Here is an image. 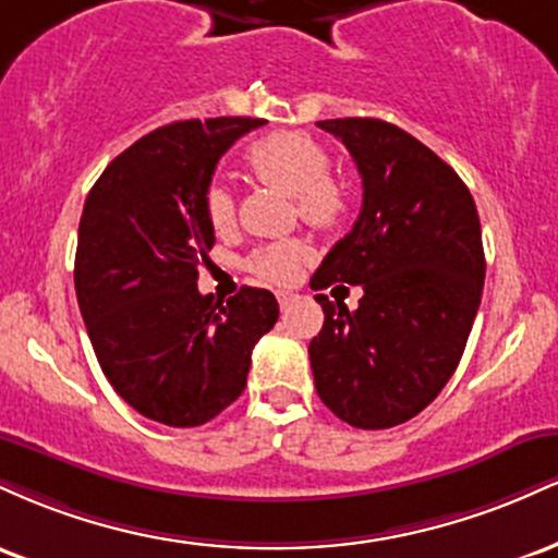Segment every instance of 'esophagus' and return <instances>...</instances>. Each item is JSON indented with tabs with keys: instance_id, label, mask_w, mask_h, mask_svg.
<instances>
[{
	"instance_id": "obj_1",
	"label": "esophagus",
	"mask_w": 558,
	"mask_h": 558,
	"mask_svg": "<svg viewBox=\"0 0 558 558\" xmlns=\"http://www.w3.org/2000/svg\"><path fill=\"white\" fill-rule=\"evenodd\" d=\"M293 301H296V293H291V291H278V304L283 306V310H286V306H291Z\"/></svg>"
}]
</instances>
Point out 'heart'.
I'll use <instances>...</instances> for the list:
<instances>
[{
    "instance_id": "heart-1",
    "label": "heart",
    "mask_w": 558,
    "mask_h": 558,
    "mask_svg": "<svg viewBox=\"0 0 558 558\" xmlns=\"http://www.w3.org/2000/svg\"><path fill=\"white\" fill-rule=\"evenodd\" d=\"M243 165L259 183L272 185L293 198L296 215L312 228H332L349 207V189L332 172L328 146L310 133L275 131L246 146ZM204 213L215 230L233 226L235 198L226 183L213 181L204 191ZM306 246L301 241H278L254 252L248 265L270 283L296 278Z\"/></svg>"
}]
</instances>
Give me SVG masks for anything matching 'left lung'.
Listing matches in <instances>:
<instances>
[{
	"label": "left lung",
	"mask_w": 558,
	"mask_h": 558,
	"mask_svg": "<svg viewBox=\"0 0 558 558\" xmlns=\"http://www.w3.org/2000/svg\"><path fill=\"white\" fill-rule=\"evenodd\" d=\"M362 175V213L312 275V288L362 286L360 306L317 293L310 343L317 396L338 420L386 430L444 390L464 354L485 280L475 198L453 168L375 118L319 120Z\"/></svg>",
	"instance_id": "left-lung-1"
}]
</instances>
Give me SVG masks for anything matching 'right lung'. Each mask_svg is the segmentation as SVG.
Instances as JSON below:
<instances>
[{
  "mask_svg": "<svg viewBox=\"0 0 558 558\" xmlns=\"http://www.w3.org/2000/svg\"><path fill=\"white\" fill-rule=\"evenodd\" d=\"M259 118L181 120L114 157L88 191L75 252V296L101 373L144 417L196 427L246 388L254 343L278 301L243 286L202 296L215 228L204 191L220 157Z\"/></svg>",
  "mask_w": 558,
  "mask_h": 558,
  "instance_id": "add662e5",
  "label": "right lung"
}]
</instances>
